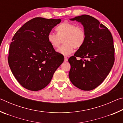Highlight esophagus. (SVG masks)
<instances>
[{
	"label": "esophagus",
	"instance_id": "34e87169",
	"mask_svg": "<svg viewBox=\"0 0 123 123\" xmlns=\"http://www.w3.org/2000/svg\"><path fill=\"white\" fill-rule=\"evenodd\" d=\"M68 61V58L66 56H64V62H67Z\"/></svg>",
	"mask_w": 123,
	"mask_h": 123
}]
</instances>
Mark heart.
Listing matches in <instances>:
<instances>
[{
    "instance_id": "obj_1",
    "label": "heart",
    "mask_w": 123,
    "mask_h": 123,
    "mask_svg": "<svg viewBox=\"0 0 123 123\" xmlns=\"http://www.w3.org/2000/svg\"><path fill=\"white\" fill-rule=\"evenodd\" d=\"M57 34L50 32L47 36L48 41L54 48L59 47L61 39L63 45L57 49V52L63 55L72 53L74 48L79 49L84 44L86 39V33L81 26H76L72 23L64 22L56 28Z\"/></svg>"
}]
</instances>
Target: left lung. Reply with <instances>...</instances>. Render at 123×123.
<instances>
[{
    "label": "left lung",
    "mask_w": 123,
    "mask_h": 123,
    "mask_svg": "<svg viewBox=\"0 0 123 123\" xmlns=\"http://www.w3.org/2000/svg\"><path fill=\"white\" fill-rule=\"evenodd\" d=\"M82 24L86 33L84 44L68 59L69 78L75 86L91 91L99 86L111 71L114 62L111 33L98 20L83 14L70 19ZM76 57H80L79 60Z\"/></svg>",
    "instance_id": "1"
}]
</instances>
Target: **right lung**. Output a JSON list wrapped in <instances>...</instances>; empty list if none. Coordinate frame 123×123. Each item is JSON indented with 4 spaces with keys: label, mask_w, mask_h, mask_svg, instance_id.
Masks as SVG:
<instances>
[{
    "label": "right lung",
    "mask_w": 123,
    "mask_h": 123,
    "mask_svg": "<svg viewBox=\"0 0 123 123\" xmlns=\"http://www.w3.org/2000/svg\"><path fill=\"white\" fill-rule=\"evenodd\" d=\"M61 21L36 17L14 34L8 62L12 74L25 88L32 91L44 88L63 63L64 56L55 51L47 39L52 29Z\"/></svg>",
    "instance_id": "1"
}]
</instances>
